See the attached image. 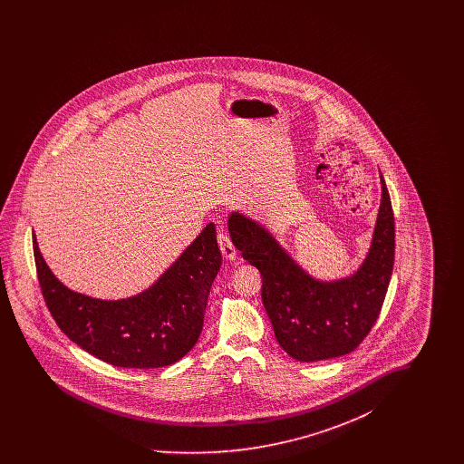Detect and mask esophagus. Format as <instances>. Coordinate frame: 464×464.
Segmentation results:
<instances>
[{"instance_id":"obj_1","label":"esophagus","mask_w":464,"mask_h":464,"mask_svg":"<svg viewBox=\"0 0 464 464\" xmlns=\"http://www.w3.org/2000/svg\"><path fill=\"white\" fill-rule=\"evenodd\" d=\"M218 242H219V246H221L222 257L227 259V261H235L238 254H237V248H235V245L229 240V237H227L226 231L219 229V233H218Z\"/></svg>"}]
</instances>
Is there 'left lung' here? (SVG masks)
<instances>
[{
	"label": "left lung",
	"mask_w": 464,
	"mask_h": 464,
	"mask_svg": "<svg viewBox=\"0 0 464 464\" xmlns=\"http://www.w3.org/2000/svg\"><path fill=\"white\" fill-rule=\"evenodd\" d=\"M233 245L263 276V304L278 344L299 362L352 353L382 308L395 263V218L381 176L371 248L353 275L324 282L297 265L261 222L240 212L227 221Z\"/></svg>",
	"instance_id": "8db88e82"
}]
</instances>
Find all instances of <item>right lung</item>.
<instances>
[{
	"mask_svg": "<svg viewBox=\"0 0 464 464\" xmlns=\"http://www.w3.org/2000/svg\"><path fill=\"white\" fill-rule=\"evenodd\" d=\"M33 248L46 306L59 329L87 353L114 367L158 369L176 363L197 344L222 263L214 222L151 287L118 301L67 288L44 263L36 237Z\"/></svg>",
	"mask_w": 464,
	"mask_h": 464,
	"instance_id": "right-lung-1",
	"label": "right lung"
}]
</instances>
